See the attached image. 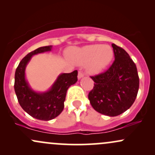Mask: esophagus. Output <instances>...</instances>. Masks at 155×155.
Wrapping results in <instances>:
<instances>
[{
	"label": "esophagus",
	"mask_w": 155,
	"mask_h": 155,
	"mask_svg": "<svg viewBox=\"0 0 155 155\" xmlns=\"http://www.w3.org/2000/svg\"><path fill=\"white\" fill-rule=\"evenodd\" d=\"M83 77H84V74H83L82 72L79 71V73H78V79H81V78H83Z\"/></svg>",
	"instance_id": "34e87169"
}]
</instances>
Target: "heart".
I'll return each mask as SVG.
<instances>
[{
	"mask_svg": "<svg viewBox=\"0 0 155 155\" xmlns=\"http://www.w3.org/2000/svg\"><path fill=\"white\" fill-rule=\"evenodd\" d=\"M68 57L76 65H87L88 72L97 74L111 63L114 51L111 47L103 44H92L81 48H73Z\"/></svg>",
	"mask_w": 155,
	"mask_h": 155,
	"instance_id": "b5f03b06",
	"label": "heart"
}]
</instances>
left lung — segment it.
I'll return each mask as SVG.
<instances>
[{
  "label": "left lung",
  "instance_id": "obj_1",
  "mask_svg": "<svg viewBox=\"0 0 155 155\" xmlns=\"http://www.w3.org/2000/svg\"><path fill=\"white\" fill-rule=\"evenodd\" d=\"M115 60L106 72L92 76L94 87L88 98L99 113L116 117L130 108L138 94L139 78L136 64L129 54L112 44Z\"/></svg>",
  "mask_w": 155,
  "mask_h": 155
}]
</instances>
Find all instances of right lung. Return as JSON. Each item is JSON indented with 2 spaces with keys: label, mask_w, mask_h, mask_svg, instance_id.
I'll list each match as a JSON object with an SVG mask.
<instances>
[{
  "label": "right lung",
  "mask_w": 155,
  "mask_h": 155,
  "mask_svg": "<svg viewBox=\"0 0 155 155\" xmlns=\"http://www.w3.org/2000/svg\"><path fill=\"white\" fill-rule=\"evenodd\" d=\"M52 46L39 47L28 53L19 63L15 71V90L19 104L25 111L39 120H53L63 111L68 89L77 81V71L60 74L45 92L33 90L26 79L25 69L33 55L50 51Z\"/></svg>",
  "instance_id": "obj_1"
}]
</instances>
